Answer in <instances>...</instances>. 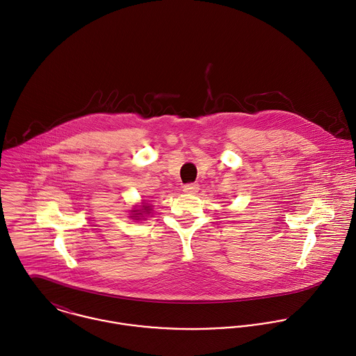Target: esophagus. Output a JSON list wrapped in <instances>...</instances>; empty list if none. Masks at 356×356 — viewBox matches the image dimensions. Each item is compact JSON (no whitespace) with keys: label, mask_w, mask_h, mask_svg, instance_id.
Returning a JSON list of instances; mask_svg holds the SVG:
<instances>
[{"label":"esophagus","mask_w":356,"mask_h":356,"mask_svg":"<svg viewBox=\"0 0 356 356\" xmlns=\"http://www.w3.org/2000/svg\"><path fill=\"white\" fill-rule=\"evenodd\" d=\"M184 192L188 195H195L196 192H199V185L197 184H188L184 186Z\"/></svg>","instance_id":"obj_1"}]
</instances>
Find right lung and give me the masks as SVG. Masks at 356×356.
I'll return each mask as SVG.
<instances>
[{
    "label": "right lung",
    "instance_id": "obj_1",
    "mask_svg": "<svg viewBox=\"0 0 356 356\" xmlns=\"http://www.w3.org/2000/svg\"><path fill=\"white\" fill-rule=\"evenodd\" d=\"M132 211V218H135V220H140V217H143V216H146V214H150V211H152V206L150 204H147V203H142V206H138V207H134V210H131Z\"/></svg>",
    "mask_w": 356,
    "mask_h": 356
}]
</instances>
